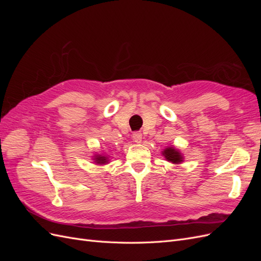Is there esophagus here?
<instances>
[{"label":"esophagus","mask_w":261,"mask_h":261,"mask_svg":"<svg viewBox=\"0 0 261 261\" xmlns=\"http://www.w3.org/2000/svg\"><path fill=\"white\" fill-rule=\"evenodd\" d=\"M133 139H134V141H135V143L140 144L141 140H143V135H141V133H134Z\"/></svg>","instance_id":"obj_1"}]
</instances>
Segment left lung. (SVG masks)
Masks as SVG:
<instances>
[{"label":"left lung","mask_w":261,"mask_h":261,"mask_svg":"<svg viewBox=\"0 0 261 261\" xmlns=\"http://www.w3.org/2000/svg\"><path fill=\"white\" fill-rule=\"evenodd\" d=\"M161 152H162V155L164 156V159L173 164H180L184 161V155L181 154L179 150L176 149L174 146L167 147L165 149H163V151Z\"/></svg>","instance_id":"obj_1"}]
</instances>
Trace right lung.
Listing matches in <instances>:
<instances>
[{"label": "right lung", "instance_id": "add662e5", "mask_svg": "<svg viewBox=\"0 0 261 261\" xmlns=\"http://www.w3.org/2000/svg\"><path fill=\"white\" fill-rule=\"evenodd\" d=\"M92 160H93L94 164L105 165L110 162V155H107L103 153H94L92 155Z\"/></svg>", "mask_w": 261, "mask_h": 261}]
</instances>
